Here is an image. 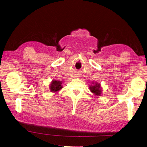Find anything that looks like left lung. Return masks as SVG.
<instances>
[{
  "label": "left lung",
  "mask_w": 147,
  "mask_h": 147,
  "mask_svg": "<svg viewBox=\"0 0 147 147\" xmlns=\"http://www.w3.org/2000/svg\"><path fill=\"white\" fill-rule=\"evenodd\" d=\"M90 91L94 93L96 96H100L101 94V90H100V86L99 84L95 83L94 85L90 86Z\"/></svg>",
  "instance_id": "8db88e82"
}]
</instances>
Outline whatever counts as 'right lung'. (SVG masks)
I'll use <instances>...</instances> for the list:
<instances>
[{
	"label": "right lung",
	"instance_id": "add662e5",
	"mask_svg": "<svg viewBox=\"0 0 147 147\" xmlns=\"http://www.w3.org/2000/svg\"><path fill=\"white\" fill-rule=\"evenodd\" d=\"M61 82L60 81H56L54 80L52 82V83L50 84V90L51 92H57L59 91L61 89L63 88L61 85Z\"/></svg>",
	"mask_w": 147,
	"mask_h": 147
}]
</instances>
